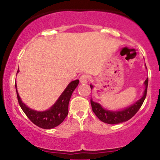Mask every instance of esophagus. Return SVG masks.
Returning <instances> with one entry per match:
<instances>
[{
  "instance_id": "34e87169",
  "label": "esophagus",
  "mask_w": 160,
  "mask_h": 160,
  "mask_svg": "<svg viewBox=\"0 0 160 160\" xmlns=\"http://www.w3.org/2000/svg\"><path fill=\"white\" fill-rule=\"evenodd\" d=\"M88 80H89V78H88L87 75H86V74H82V76L80 78V81L82 84L86 83V82H88Z\"/></svg>"
}]
</instances>
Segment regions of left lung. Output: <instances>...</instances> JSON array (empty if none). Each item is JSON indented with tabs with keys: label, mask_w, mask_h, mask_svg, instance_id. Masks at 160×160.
<instances>
[{
	"label": "left lung",
	"mask_w": 160,
	"mask_h": 160,
	"mask_svg": "<svg viewBox=\"0 0 160 160\" xmlns=\"http://www.w3.org/2000/svg\"><path fill=\"white\" fill-rule=\"evenodd\" d=\"M145 68H147L146 65ZM145 89L141 98L133 103L128 107L124 108V109L120 110V111H110L104 108L98 102H95L91 98V105L92 108V111L96 115V117L102 122L108 124H118L121 122H126L132 118L135 113L138 111L142 105L145 98L147 95V90H148V78L146 79L144 82ZM91 89H93V86L90 84Z\"/></svg>",
	"instance_id": "8db88e82"
}]
</instances>
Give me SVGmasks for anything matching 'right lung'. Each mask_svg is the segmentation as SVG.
<instances>
[{"label":"right lung","mask_w":160,"mask_h":160,"mask_svg":"<svg viewBox=\"0 0 160 160\" xmlns=\"http://www.w3.org/2000/svg\"><path fill=\"white\" fill-rule=\"evenodd\" d=\"M19 70L18 68L17 74L19 73ZM16 74V75H17ZM79 84V80H75L71 81L65 88V90L62 93L61 95L58 97L57 101L55 102L52 107L44 111H38L28 108L25 103H23L20 98L19 92L17 91V86L16 82V94H17L18 101L25 115L28 117L34 124L39 126L42 128L49 129L56 127L59 124L63 122L65 117L68 113V104L71 99V95L74 89L78 87Z\"/></svg>","instance_id":"obj_1"}]
</instances>
